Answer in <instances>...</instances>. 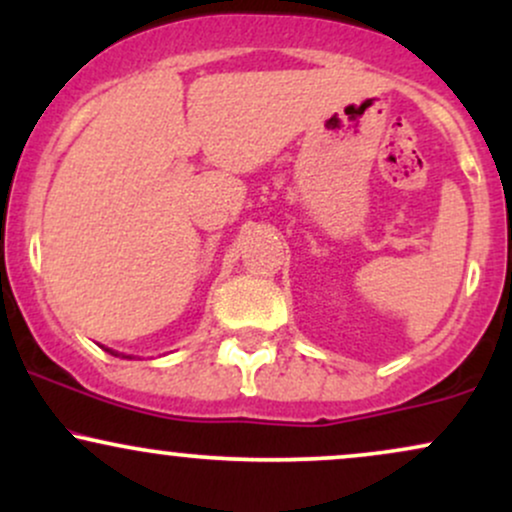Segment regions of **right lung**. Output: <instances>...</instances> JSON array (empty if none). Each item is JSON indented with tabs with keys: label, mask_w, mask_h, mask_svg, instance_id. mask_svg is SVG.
Here are the masks:
<instances>
[{
	"label": "right lung",
	"mask_w": 512,
	"mask_h": 512,
	"mask_svg": "<svg viewBox=\"0 0 512 512\" xmlns=\"http://www.w3.org/2000/svg\"><path fill=\"white\" fill-rule=\"evenodd\" d=\"M105 351H110V354H113V356H120V354H115V351H113V349H105ZM125 358H129V356H125Z\"/></svg>",
	"instance_id": "obj_1"
}]
</instances>
